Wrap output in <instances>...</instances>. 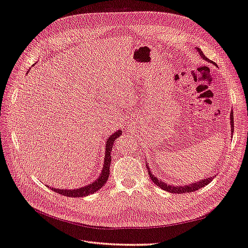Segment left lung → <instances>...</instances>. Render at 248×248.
I'll return each instance as SVG.
<instances>
[{"mask_svg": "<svg viewBox=\"0 0 248 248\" xmlns=\"http://www.w3.org/2000/svg\"><path fill=\"white\" fill-rule=\"evenodd\" d=\"M197 50V52L199 53V55L202 56V58L203 60H205V62H210V63H214L212 60H210L207 57H205V55L202 53V51L200 50L199 48H195ZM215 64V63H214ZM217 66V65H216ZM231 131H232V133H233V115H232V111L231 112ZM149 164L146 163V167L147 169H148V174L149 176L151 178V180L153 183H155L157 186H159L160 189H163L167 192H170V193H174V194H183V193H190V192H194V191H197L198 189H202L203 188L204 186L209 185L214 176H211V177H206V178H203V179H200L198 180V182H194V183H191V184H188V185H184V186H176V185H170V184H167L165 182H163L162 179L157 178L156 176H155L152 174L150 168H149Z\"/></svg>", "mask_w": 248, "mask_h": 248, "instance_id": "obj_1", "label": "left lung"}]
</instances>
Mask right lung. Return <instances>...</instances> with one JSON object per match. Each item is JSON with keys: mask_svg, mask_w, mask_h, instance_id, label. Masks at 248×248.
<instances>
[{"mask_svg": "<svg viewBox=\"0 0 248 248\" xmlns=\"http://www.w3.org/2000/svg\"><path fill=\"white\" fill-rule=\"evenodd\" d=\"M28 72H27V74H28ZM121 135H122V130H117L108 138V140L105 142V151H104V160H103L104 164L102 167V170H101V173H100V175L93 180V182L76 189H59V188H53V186H50V189L58 194H62L63 196H69V197H85L101 189L109 176V167L111 162L110 153L112 149V145L115 143L116 139L119 138Z\"/></svg>", "mask_w": 248, "mask_h": 248, "instance_id": "add662e5", "label": "right lung"}]
</instances>
